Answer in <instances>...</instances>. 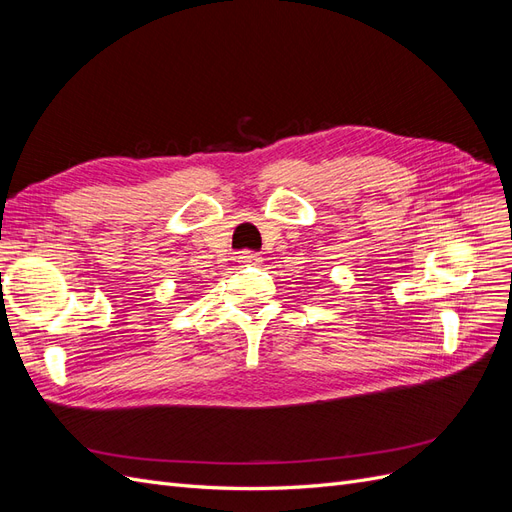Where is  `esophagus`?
Listing matches in <instances>:
<instances>
[{"mask_svg": "<svg viewBox=\"0 0 512 512\" xmlns=\"http://www.w3.org/2000/svg\"><path fill=\"white\" fill-rule=\"evenodd\" d=\"M260 254L258 252H252V250H243L239 252V262L241 265H260Z\"/></svg>", "mask_w": 512, "mask_h": 512, "instance_id": "34e87169", "label": "esophagus"}]
</instances>
